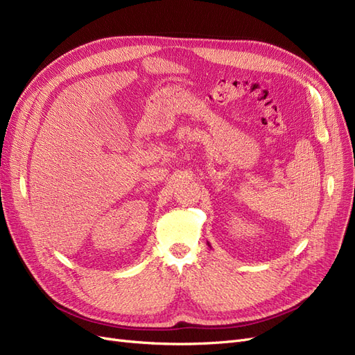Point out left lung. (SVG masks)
I'll use <instances>...</instances> for the list:
<instances>
[{
	"instance_id": "1",
	"label": "left lung",
	"mask_w": 355,
	"mask_h": 355,
	"mask_svg": "<svg viewBox=\"0 0 355 355\" xmlns=\"http://www.w3.org/2000/svg\"><path fill=\"white\" fill-rule=\"evenodd\" d=\"M207 243H209V247H211V245H210V242H207Z\"/></svg>"
}]
</instances>
